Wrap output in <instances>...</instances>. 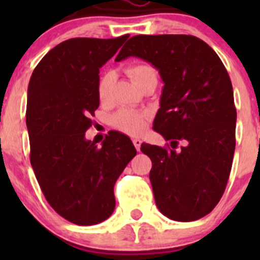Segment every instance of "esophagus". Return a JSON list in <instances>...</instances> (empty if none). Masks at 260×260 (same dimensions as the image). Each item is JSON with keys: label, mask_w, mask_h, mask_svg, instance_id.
Listing matches in <instances>:
<instances>
[{"label": "esophagus", "mask_w": 260, "mask_h": 260, "mask_svg": "<svg viewBox=\"0 0 260 260\" xmlns=\"http://www.w3.org/2000/svg\"><path fill=\"white\" fill-rule=\"evenodd\" d=\"M133 143H134V146H135V148H137V151L141 150L142 139H139V138H134V139H133Z\"/></svg>", "instance_id": "34e87169"}]
</instances>
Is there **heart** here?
<instances>
[{
	"label": "heart",
	"mask_w": 260,
	"mask_h": 260,
	"mask_svg": "<svg viewBox=\"0 0 260 260\" xmlns=\"http://www.w3.org/2000/svg\"><path fill=\"white\" fill-rule=\"evenodd\" d=\"M126 73L135 84H139L144 78L147 77H157L155 68L150 63H135V65L128 66L126 69ZM113 79V74L110 71H105L104 74L100 77L98 82V95L100 100H105L109 95V88ZM113 125L121 132L127 133V134H139L144 128L147 122V114L141 110L128 109L123 108L119 109L112 118Z\"/></svg>",
	"instance_id": "obj_1"
}]
</instances>
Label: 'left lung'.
Returning a JSON list of instances; mask_svg holds the SVG:
<instances>
[{
  "instance_id": "obj_1",
  "label": "left lung",
  "mask_w": 260,
  "mask_h": 260,
  "mask_svg": "<svg viewBox=\"0 0 260 260\" xmlns=\"http://www.w3.org/2000/svg\"><path fill=\"white\" fill-rule=\"evenodd\" d=\"M130 56L151 62L164 82L153 130L171 143L141 147L152 161L156 206L174 221L201 219L221 199L233 162L237 110L228 71L191 35L133 36L116 61Z\"/></svg>"
}]
</instances>
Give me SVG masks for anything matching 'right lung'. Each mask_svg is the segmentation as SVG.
<instances>
[{
    "mask_svg": "<svg viewBox=\"0 0 260 260\" xmlns=\"http://www.w3.org/2000/svg\"><path fill=\"white\" fill-rule=\"evenodd\" d=\"M127 38L62 41L29 79L26 123L32 169L50 207L73 224L95 225L113 213L114 183L137 155L122 133H108L102 147L84 137L100 104V68Z\"/></svg>",
    "mask_w": 260,
    "mask_h": 260,
    "instance_id": "add662e5",
    "label": "right lung"
}]
</instances>
